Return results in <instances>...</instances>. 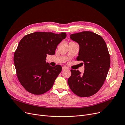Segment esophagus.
Wrapping results in <instances>:
<instances>
[{"label": "esophagus", "instance_id": "esophagus-1", "mask_svg": "<svg viewBox=\"0 0 125 125\" xmlns=\"http://www.w3.org/2000/svg\"><path fill=\"white\" fill-rule=\"evenodd\" d=\"M62 70H65L67 69V68L66 67H62Z\"/></svg>", "mask_w": 125, "mask_h": 125}]
</instances>
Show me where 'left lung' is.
<instances>
[{
	"mask_svg": "<svg viewBox=\"0 0 125 125\" xmlns=\"http://www.w3.org/2000/svg\"><path fill=\"white\" fill-rule=\"evenodd\" d=\"M70 38L79 44L76 59L83 62L84 71L82 74L78 70H71V75L68 78V84L77 96H91L103 85L110 66L107 44L102 36L90 31L72 34Z\"/></svg>",
	"mask_w": 125,
	"mask_h": 125,
	"instance_id": "left-lung-1",
	"label": "left lung"
}]
</instances>
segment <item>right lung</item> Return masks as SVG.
I'll return each instance as SVG.
<instances>
[{
    "label": "right lung",
    "instance_id": "1",
    "mask_svg": "<svg viewBox=\"0 0 125 125\" xmlns=\"http://www.w3.org/2000/svg\"><path fill=\"white\" fill-rule=\"evenodd\" d=\"M66 33L36 32L24 36L14 55V62L20 83L27 91L41 95L48 91L62 70L60 65L46 62L47 55L55 54Z\"/></svg>",
    "mask_w": 125,
    "mask_h": 125
}]
</instances>
